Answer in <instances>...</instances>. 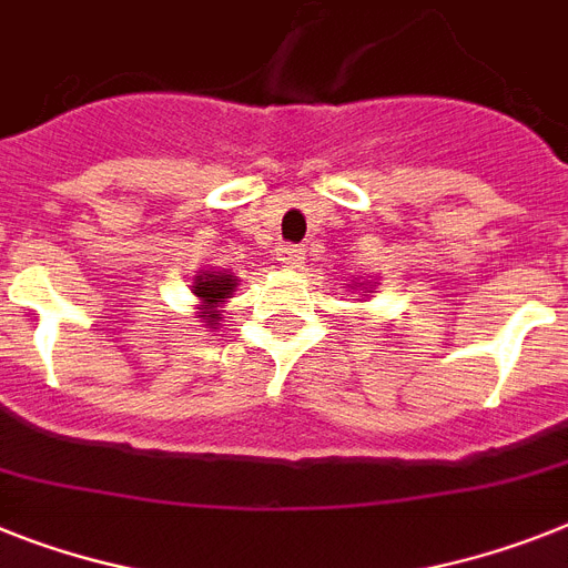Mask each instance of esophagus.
Returning a JSON list of instances; mask_svg holds the SVG:
<instances>
[{
    "instance_id": "esophagus-1",
    "label": "esophagus",
    "mask_w": 568,
    "mask_h": 568,
    "mask_svg": "<svg viewBox=\"0 0 568 568\" xmlns=\"http://www.w3.org/2000/svg\"><path fill=\"white\" fill-rule=\"evenodd\" d=\"M278 264L287 266V270H298L304 264V252L298 246H278Z\"/></svg>"
}]
</instances>
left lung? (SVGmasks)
Wrapping results in <instances>:
<instances>
[{"mask_svg":"<svg viewBox=\"0 0 568 568\" xmlns=\"http://www.w3.org/2000/svg\"><path fill=\"white\" fill-rule=\"evenodd\" d=\"M359 287H363V284H359ZM363 290H365V293H372V284H365Z\"/></svg>","mask_w":568,"mask_h":568,"instance_id":"left-lung-1","label":"left lung"}]
</instances>
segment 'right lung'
<instances>
[{"label":"right lung","mask_w":568,"mask_h":568,"mask_svg":"<svg viewBox=\"0 0 568 568\" xmlns=\"http://www.w3.org/2000/svg\"><path fill=\"white\" fill-rule=\"evenodd\" d=\"M234 287H237V275L232 273H203L194 278V295L200 298V318H203L205 325L214 327L220 325V318H223V302L232 298Z\"/></svg>","instance_id":"obj_1"}]
</instances>
